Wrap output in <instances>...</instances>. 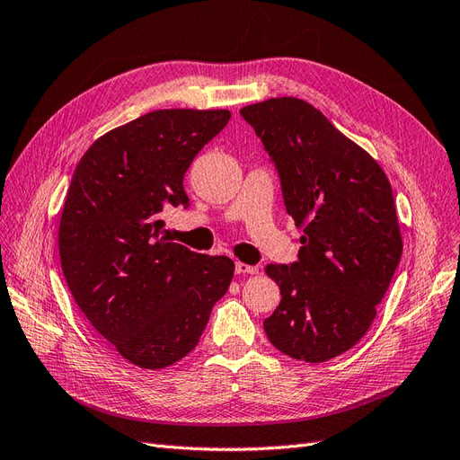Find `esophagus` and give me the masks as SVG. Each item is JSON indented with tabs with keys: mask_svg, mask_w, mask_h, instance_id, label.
Instances as JSON below:
<instances>
[{
	"mask_svg": "<svg viewBox=\"0 0 460 460\" xmlns=\"http://www.w3.org/2000/svg\"><path fill=\"white\" fill-rule=\"evenodd\" d=\"M259 269L253 267V264H245V262H235V274H257Z\"/></svg>",
	"mask_w": 460,
	"mask_h": 460,
	"instance_id": "esophagus-1",
	"label": "esophagus"
}]
</instances>
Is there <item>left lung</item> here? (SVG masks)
I'll use <instances>...</instances> for the list:
<instances>
[{
    "label": "left lung",
    "instance_id": "obj_1",
    "mask_svg": "<svg viewBox=\"0 0 460 460\" xmlns=\"http://www.w3.org/2000/svg\"><path fill=\"white\" fill-rule=\"evenodd\" d=\"M280 176L303 226L297 261L267 264L282 301L264 318L278 351L324 363L365 336L395 274L402 242L389 180L368 153L297 97L240 111Z\"/></svg>",
    "mask_w": 460,
    "mask_h": 460
}]
</instances>
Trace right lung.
Here are the masks:
<instances>
[{"label":"right lung","mask_w":460,"mask_h":460,"mask_svg":"<svg viewBox=\"0 0 460 460\" xmlns=\"http://www.w3.org/2000/svg\"><path fill=\"white\" fill-rule=\"evenodd\" d=\"M230 111L163 109L107 132L68 188L59 255L90 324L132 365L171 367L198 345L234 261L171 242L161 213L190 205L184 174Z\"/></svg>","instance_id":"obj_1"}]
</instances>
